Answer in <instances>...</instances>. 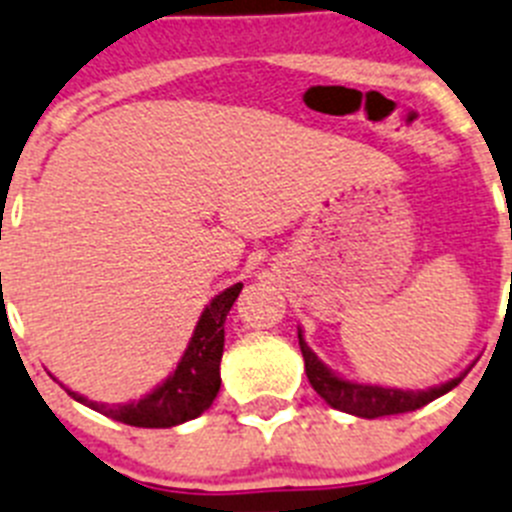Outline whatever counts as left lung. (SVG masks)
Instances as JSON below:
<instances>
[{"label":"left lung","instance_id":"obj_1","mask_svg":"<svg viewBox=\"0 0 512 512\" xmlns=\"http://www.w3.org/2000/svg\"><path fill=\"white\" fill-rule=\"evenodd\" d=\"M299 345H301V355H304V366H306V376H309V384L314 386L319 397L324 402L335 407V410L348 412V415H358V417H386V415H399V412H412L425 407L433 399L443 397L446 391H451L453 386H459L461 379H464L466 373L456 376L453 381L441 386H433L428 391H402V389H384V386H366V384H353V381H345L340 376L330 371V368L324 366L322 361H317V355L311 353L306 348L304 337L299 332Z\"/></svg>","mask_w":512,"mask_h":512}]
</instances>
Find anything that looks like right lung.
I'll return each instance as SVG.
<instances>
[{"label": "right lung", "mask_w": 512, "mask_h": 512, "mask_svg": "<svg viewBox=\"0 0 512 512\" xmlns=\"http://www.w3.org/2000/svg\"><path fill=\"white\" fill-rule=\"evenodd\" d=\"M239 291H242V283L221 291L211 301V306H206L193 337H190L188 350L182 355L180 366L175 368L170 379L157 386L151 394H146L144 399H139V402L108 407V404L90 402L77 391H66L77 402L87 404L90 410L113 417L118 422H126L133 428H172V425H180V422L203 415L216 399V394H219L224 322L231 304L237 301Z\"/></svg>", "instance_id": "add662e5"}]
</instances>
